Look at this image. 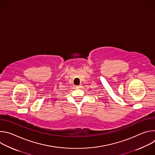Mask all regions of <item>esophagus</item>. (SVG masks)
<instances>
[{
    "label": "esophagus",
    "instance_id": "obj_1",
    "mask_svg": "<svg viewBox=\"0 0 155 155\" xmlns=\"http://www.w3.org/2000/svg\"><path fill=\"white\" fill-rule=\"evenodd\" d=\"M75 87H76L77 88H79V87H81V84H80V85H77V86H75Z\"/></svg>",
    "mask_w": 155,
    "mask_h": 155
}]
</instances>
